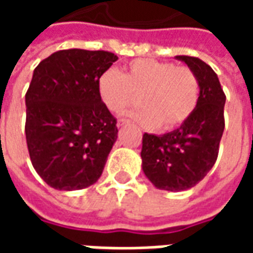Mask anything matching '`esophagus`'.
<instances>
[{"instance_id": "1", "label": "esophagus", "mask_w": 253, "mask_h": 253, "mask_svg": "<svg viewBox=\"0 0 253 253\" xmlns=\"http://www.w3.org/2000/svg\"><path fill=\"white\" fill-rule=\"evenodd\" d=\"M128 123H130V121H128V119H125V118H122V119H119V121H118V127L126 126V125H128Z\"/></svg>"}]
</instances>
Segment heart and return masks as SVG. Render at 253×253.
I'll return each mask as SVG.
<instances>
[{"label": "heart", "mask_w": 253, "mask_h": 253, "mask_svg": "<svg viewBox=\"0 0 253 253\" xmlns=\"http://www.w3.org/2000/svg\"><path fill=\"white\" fill-rule=\"evenodd\" d=\"M103 104L114 114L137 104L139 123L149 128L172 130L190 118L199 103V81L190 67L156 59H135L121 74L105 70L99 78Z\"/></svg>", "instance_id": "heart-1"}]
</instances>
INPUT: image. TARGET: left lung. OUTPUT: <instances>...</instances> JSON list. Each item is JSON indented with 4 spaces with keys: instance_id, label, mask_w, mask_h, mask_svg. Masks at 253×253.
I'll list each match as a JSON object with an SVG mask.
<instances>
[{
    "instance_id": "1",
    "label": "left lung",
    "mask_w": 253,
    "mask_h": 253,
    "mask_svg": "<svg viewBox=\"0 0 253 253\" xmlns=\"http://www.w3.org/2000/svg\"><path fill=\"white\" fill-rule=\"evenodd\" d=\"M199 81V103L194 114L179 128L164 135L145 132L142 137V169L160 190L184 191L196 186L215 164L225 128L223 107L226 96L218 76L196 57L177 55Z\"/></svg>"
}]
</instances>
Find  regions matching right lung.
<instances>
[{"label":"right lung","instance_id":"add662e5","mask_svg":"<svg viewBox=\"0 0 253 253\" xmlns=\"http://www.w3.org/2000/svg\"><path fill=\"white\" fill-rule=\"evenodd\" d=\"M116 59L110 51L69 48L34 70L25 93L27 146L38 175L55 190H81L103 173L118 127L97 84Z\"/></svg>","mask_w":253,"mask_h":253}]
</instances>
